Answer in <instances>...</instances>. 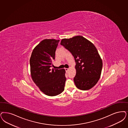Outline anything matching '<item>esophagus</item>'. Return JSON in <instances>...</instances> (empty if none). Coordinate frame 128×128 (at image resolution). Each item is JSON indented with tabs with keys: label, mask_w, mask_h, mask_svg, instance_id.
Returning <instances> with one entry per match:
<instances>
[{
	"label": "esophagus",
	"mask_w": 128,
	"mask_h": 128,
	"mask_svg": "<svg viewBox=\"0 0 128 128\" xmlns=\"http://www.w3.org/2000/svg\"><path fill=\"white\" fill-rule=\"evenodd\" d=\"M65 70H66V72H67V71H68V68H65Z\"/></svg>",
	"instance_id": "obj_1"
}]
</instances>
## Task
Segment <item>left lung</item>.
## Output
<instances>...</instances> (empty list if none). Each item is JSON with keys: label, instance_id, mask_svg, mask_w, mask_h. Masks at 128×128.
Wrapping results in <instances>:
<instances>
[{"label": "left lung", "instance_id": "1", "mask_svg": "<svg viewBox=\"0 0 128 128\" xmlns=\"http://www.w3.org/2000/svg\"><path fill=\"white\" fill-rule=\"evenodd\" d=\"M60 44L70 52L75 58L76 75L74 81L82 90L92 88L99 80L102 62L94 45L82 36L63 39Z\"/></svg>", "mask_w": 128, "mask_h": 128}]
</instances>
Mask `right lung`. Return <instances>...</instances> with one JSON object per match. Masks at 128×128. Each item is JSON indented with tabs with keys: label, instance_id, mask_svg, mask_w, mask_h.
Wrapping results in <instances>:
<instances>
[{
	"label": "right lung",
	"instance_id": "1",
	"mask_svg": "<svg viewBox=\"0 0 128 128\" xmlns=\"http://www.w3.org/2000/svg\"><path fill=\"white\" fill-rule=\"evenodd\" d=\"M59 42L42 40L34 49L30 60L34 82L42 92L50 96L60 94L64 90L66 80L64 69H52Z\"/></svg>",
	"mask_w": 128,
	"mask_h": 128
}]
</instances>
